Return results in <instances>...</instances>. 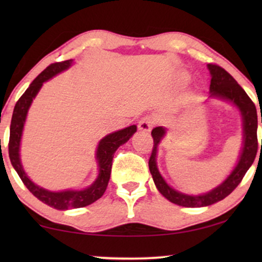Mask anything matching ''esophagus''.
I'll list each match as a JSON object with an SVG mask.
<instances>
[{
	"instance_id": "esophagus-1",
	"label": "esophagus",
	"mask_w": 262,
	"mask_h": 262,
	"mask_svg": "<svg viewBox=\"0 0 262 262\" xmlns=\"http://www.w3.org/2000/svg\"><path fill=\"white\" fill-rule=\"evenodd\" d=\"M154 124H155V120H154V118L150 117V116H145V117H143L141 120H139L138 128H139V130L144 131V132H149L152 128Z\"/></svg>"
}]
</instances>
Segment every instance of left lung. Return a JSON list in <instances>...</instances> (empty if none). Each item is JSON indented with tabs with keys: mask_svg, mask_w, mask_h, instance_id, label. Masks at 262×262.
<instances>
[{
	"mask_svg": "<svg viewBox=\"0 0 262 262\" xmlns=\"http://www.w3.org/2000/svg\"><path fill=\"white\" fill-rule=\"evenodd\" d=\"M209 70L211 73V84L210 92L211 96H218L221 99H225L231 101L241 111L243 117V136H245V142H243V148L239 161L232 173L229 175L227 180L223 184L218 186L212 191L203 195H187L184 193L177 192L175 189L169 187L161 177L159 169L156 166V152L157 144H159L161 138L166 134V130L163 127L152 128L151 136L154 138V146L151 155L149 159V169L152 175L154 182H155L157 189L164 198H167L169 202L177 204V205L185 207H202L212 205V204L223 200L225 196H228L234 189L239 185L245 177L247 170L252 166L254 160H255L257 152V114L256 107L252 101V99L247 95V93L243 91V88L239 85L234 77L224 70L223 68L217 66V64H209ZM262 123V117H261ZM262 148V141H261Z\"/></svg>",
	"mask_w": 262,
	"mask_h": 262,
	"instance_id": "obj_1",
	"label": "left lung"
}]
</instances>
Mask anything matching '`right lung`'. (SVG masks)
I'll return each instance as SVG.
<instances>
[{
	"instance_id": "right-lung-1",
	"label": "right lung",
	"mask_w": 262,
	"mask_h": 262,
	"mask_svg": "<svg viewBox=\"0 0 262 262\" xmlns=\"http://www.w3.org/2000/svg\"><path fill=\"white\" fill-rule=\"evenodd\" d=\"M73 60H63V62H56L50 64L44 71H41L38 75L37 78L32 82L30 87L26 89V92L21 95V98L17 100L14 112L10 121V134H9V143H8V151L9 159L12 162L14 169L16 170L24 185L26 186L32 194L45 203L46 205L53 207L57 210H68V209H78V207H84L91 205L99 198H101L105 193L107 185H108L111 170H112V161L114 152L119 148L121 144L128 141V138L135 134L137 127L136 125L128 126L123 130L113 132L105 138L101 139L99 143L98 151H96V160L99 163V177L96 179L94 184L91 187L83 189V191H64V192H50L46 189L39 187L34 185L27 175L25 174L20 162L19 156V146L21 134H23L24 123L26 119L27 111L30 108L34 96L37 95L39 89L41 88L42 83L57 75L60 71L68 69Z\"/></svg>"
}]
</instances>
